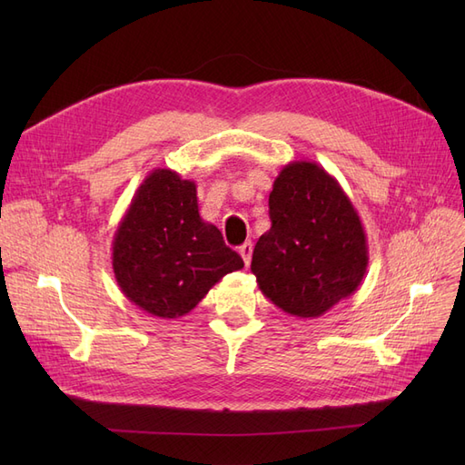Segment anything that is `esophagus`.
<instances>
[{
	"mask_svg": "<svg viewBox=\"0 0 465 465\" xmlns=\"http://www.w3.org/2000/svg\"><path fill=\"white\" fill-rule=\"evenodd\" d=\"M238 252H241L244 263L250 265V260H252V242H244L241 248H238Z\"/></svg>",
	"mask_w": 465,
	"mask_h": 465,
	"instance_id": "1",
	"label": "esophagus"
}]
</instances>
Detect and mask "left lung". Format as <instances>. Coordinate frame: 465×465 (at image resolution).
<instances>
[{
    "label": "left lung",
    "mask_w": 465,
    "mask_h": 465,
    "mask_svg": "<svg viewBox=\"0 0 465 465\" xmlns=\"http://www.w3.org/2000/svg\"><path fill=\"white\" fill-rule=\"evenodd\" d=\"M270 219L250 270L281 311L318 318L359 289L369 265L367 234L340 182L320 164L292 161L281 168Z\"/></svg>",
    "instance_id": "8db88e82"
}]
</instances>
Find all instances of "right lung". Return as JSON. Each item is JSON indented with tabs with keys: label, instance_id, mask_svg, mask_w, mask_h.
Returning a JSON list of instances; mask_svg holds the SVG:
<instances>
[{
	"label": "right lung",
	"instance_id": "1",
	"mask_svg": "<svg viewBox=\"0 0 465 465\" xmlns=\"http://www.w3.org/2000/svg\"><path fill=\"white\" fill-rule=\"evenodd\" d=\"M244 262L202 219L198 190L171 168H154L137 188L112 241L120 291L157 318L184 316Z\"/></svg>",
	"mask_w": 465,
	"mask_h": 465
}]
</instances>
